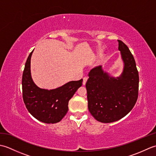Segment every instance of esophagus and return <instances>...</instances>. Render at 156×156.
<instances>
[{
  "instance_id": "obj_1",
  "label": "esophagus",
  "mask_w": 156,
  "mask_h": 156,
  "mask_svg": "<svg viewBox=\"0 0 156 156\" xmlns=\"http://www.w3.org/2000/svg\"><path fill=\"white\" fill-rule=\"evenodd\" d=\"M88 80V78L87 77H84L83 78V82H82V83H83V85H85L86 83H87V82Z\"/></svg>"
}]
</instances>
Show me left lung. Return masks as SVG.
<instances>
[{
    "instance_id": "left-lung-1",
    "label": "left lung",
    "mask_w": 156,
    "mask_h": 156,
    "mask_svg": "<svg viewBox=\"0 0 156 156\" xmlns=\"http://www.w3.org/2000/svg\"><path fill=\"white\" fill-rule=\"evenodd\" d=\"M124 68L119 77H111L102 66L92 69L86 84L88 107L94 118L101 122H112L124 117L137 100L139 73L128 47L118 40Z\"/></svg>"
}]
</instances>
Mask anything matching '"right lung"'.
Wrapping results in <instances>:
<instances>
[{
	"instance_id": "add662e5",
	"label": "right lung",
	"mask_w": 156,
	"mask_h": 156,
	"mask_svg": "<svg viewBox=\"0 0 156 156\" xmlns=\"http://www.w3.org/2000/svg\"><path fill=\"white\" fill-rule=\"evenodd\" d=\"M32 51L26 61L22 77L23 98L31 115L45 123H56L68 111V102L82 84V79L70 81L52 90L39 88L31 75Z\"/></svg>"
}]
</instances>
